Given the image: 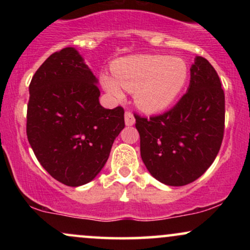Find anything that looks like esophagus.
<instances>
[{
	"instance_id": "esophagus-1",
	"label": "esophagus",
	"mask_w": 250,
	"mask_h": 250,
	"mask_svg": "<svg viewBox=\"0 0 250 250\" xmlns=\"http://www.w3.org/2000/svg\"><path fill=\"white\" fill-rule=\"evenodd\" d=\"M125 125H133L135 123V117L130 111H125Z\"/></svg>"
}]
</instances>
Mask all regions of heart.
I'll list each match as a JSON object with an SVG mask.
<instances>
[{"instance_id": "heart-1", "label": "heart", "mask_w": 250, "mask_h": 250, "mask_svg": "<svg viewBox=\"0 0 250 250\" xmlns=\"http://www.w3.org/2000/svg\"><path fill=\"white\" fill-rule=\"evenodd\" d=\"M114 75L100 76L103 89L115 100L125 97V89L134 91V101L146 113L165 110L185 88L188 65L185 60L168 55L122 57L113 64Z\"/></svg>"}]
</instances>
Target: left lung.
I'll return each mask as SVG.
<instances>
[{"instance_id": "left-lung-1", "label": "left lung", "mask_w": 250, "mask_h": 250, "mask_svg": "<svg viewBox=\"0 0 250 250\" xmlns=\"http://www.w3.org/2000/svg\"><path fill=\"white\" fill-rule=\"evenodd\" d=\"M146 168L173 187L194 182L210 167L225 130V93L205 57L190 67L187 93L170 110L149 119L135 115Z\"/></svg>"}]
</instances>
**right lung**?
I'll return each instance as SVG.
<instances>
[{
    "instance_id": "1",
    "label": "right lung",
    "mask_w": 250,
    "mask_h": 250,
    "mask_svg": "<svg viewBox=\"0 0 250 250\" xmlns=\"http://www.w3.org/2000/svg\"><path fill=\"white\" fill-rule=\"evenodd\" d=\"M99 80L75 48L51 54L29 85L27 136L54 179L79 187L97 176L125 128L121 107L100 104Z\"/></svg>"
}]
</instances>
